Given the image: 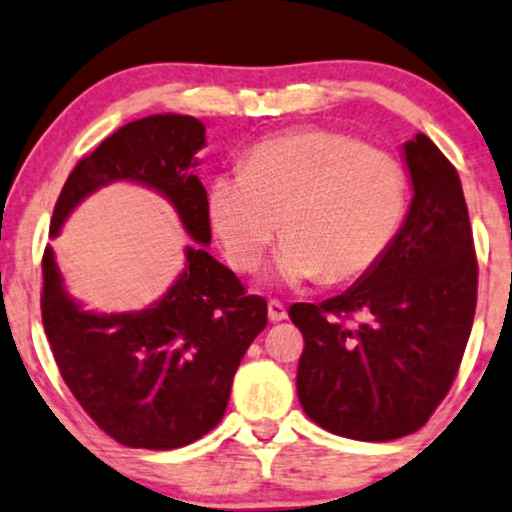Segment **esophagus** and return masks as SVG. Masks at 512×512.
I'll list each match as a JSON object with an SVG mask.
<instances>
[{"instance_id":"obj_1","label":"esophagus","mask_w":512,"mask_h":512,"mask_svg":"<svg viewBox=\"0 0 512 512\" xmlns=\"http://www.w3.org/2000/svg\"><path fill=\"white\" fill-rule=\"evenodd\" d=\"M267 314H269V321H283L288 316V312H286V304L283 302H278V300H269V304H267Z\"/></svg>"}]
</instances>
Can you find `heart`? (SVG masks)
<instances>
[{"mask_svg":"<svg viewBox=\"0 0 512 512\" xmlns=\"http://www.w3.org/2000/svg\"><path fill=\"white\" fill-rule=\"evenodd\" d=\"M406 215V174L390 153L331 129L257 144L243 172L212 181L210 219L226 257L252 271L278 229L286 283H347L387 255Z\"/></svg>","mask_w":512,"mask_h":512,"instance_id":"obj_1","label":"heart"}]
</instances>
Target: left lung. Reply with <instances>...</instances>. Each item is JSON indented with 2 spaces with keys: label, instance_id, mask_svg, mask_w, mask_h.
<instances>
[{
  "label": "left lung",
  "instance_id": "obj_1",
  "mask_svg": "<svg viewBox=\"0 0 512 512\" xmlns=\"http://www.w3.org/2000/svg\"><path fill=\"white\" fill-rule=\"evenodd\" d=\"M404 158L413 200L387 255L347 293L288 309L304 335V413L361 442L428 423L454 385L475 319L477 257L456 167L425 134L406 141Z\"/></svg>",
  "mask_w": 512,
  "mask_h": 512
}]
</instances>
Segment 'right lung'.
Segmentation results:
<instances>
[{"mask_svg": "<svg viewBox=\"0 0 512 512\" xmlns=\"http://www.w3.org/2000/svg\"><path fill=\"white\" fill-rule=\"evenodd\" d=\"M205 125L191 115H148L120 127L68 174L51 215L56 236L75 205L118 179L160 191L196 243H210V205L196 177ZM42 323L68 390L115 442L179 449L222 420L234 373L267 326V300L248 295L203 245L148 309L92 314L63 290L51 248L42 257Z\"/></svg>", "mask_w": 512, "mask_h": 512, "instance_id": "right-lung-1", "label": "right lung"}]
</instances>
